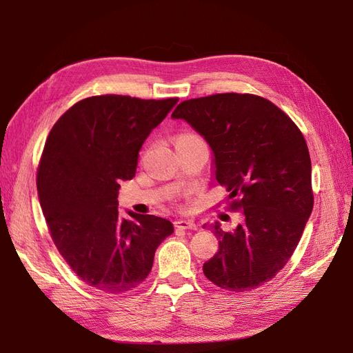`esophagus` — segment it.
<instances>
[{
	"mask_svg": "<svg viewBox=\"0 0 353 353\" xmlns=\"http://www.w3.org/2000/svg\"><path fill=\"white\" fill-rule=\"evenodd\" d=\"M174 223L179 230H197V223L190 219H176Z\"/></svg>",
	"mask_w": 353,
	"mask_h": 353,
	"instance_id": "esophagus-1",
	"label": "esophagus"
}]
</instances>
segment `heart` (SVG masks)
Instances as JSON below:
<instances>
[{
	"instance_id": "1",
	"label": "heart",
	"mask_w": 353,
	"mask_h": 353,
	"mask_svg": "<svg viewBox=\"0 0 353 353\" xmlns=\"http://www.w3.org/2000/svg\"><path fill=\"white\" fill-rule=\"evenodd\" d=\"M181 137H194V135H181ZM181 137H179V138H181Z\"/></svg>"
}]
</instances>
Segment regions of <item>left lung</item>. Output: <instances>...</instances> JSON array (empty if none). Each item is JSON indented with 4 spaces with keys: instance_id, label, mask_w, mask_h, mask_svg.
Listing matches in <instances>:
<instances>
[{
    "instance_id": "8db88e82",
    "label": "left lung",
    "mask_w": 353,
    "mask_h": 353,
    "mask_svg": "<svg viewBox=\"0 0 353 353\" xmlns=\"http://www.w3.org/2000/svg\"><path fill=\"white\" fill-rule=\"evenodd\" d=\"M196 130L213 153V172L243 222L213 223L219 249L203 263L213 284L249 292L290 259L314 208L311 157L302 132L283 110L253 94H215L181 103L172 113Z\"/></svg>"
}]
</instances>
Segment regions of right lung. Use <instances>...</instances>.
<instances>
[{
	"label": "right lung",
	"mask_w": 353,
	"mask_h": 353,
	"mask_svg": "<svg viewBox=\"0 0 353 353\" xmlns=\"http://www.w3.org/2000/svg\"><path fill=\"white\" fill-rule=\"evenodd\" d=\"M178 99L95 95L52 126L38 168L39 205L60 254L97 290L123 294L150 274L154 253L174 232L154 215L117 212L121 181L135 176L138 153Z\"/></svg>",
	"instance_id": "right-lung-1"
}]
</instances>
